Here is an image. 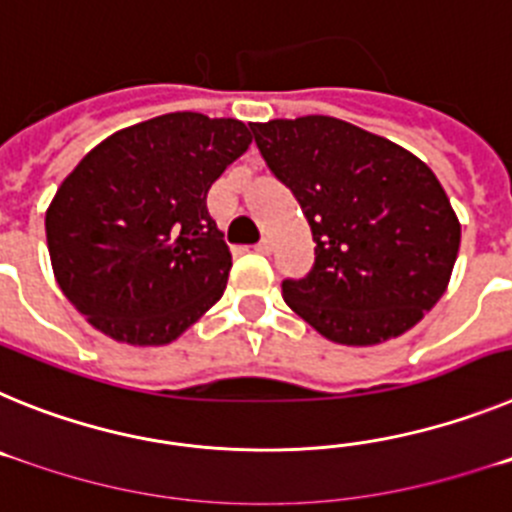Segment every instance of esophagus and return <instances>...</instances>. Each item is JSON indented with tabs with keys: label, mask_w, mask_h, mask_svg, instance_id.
<instances>
[{
	"label": "esophagus",
	"mask_w": 512,
	"mask_h": 512,
	"mask_svg": "<svg viewBox=\"0 0 512 512\" xmlns=\"http://www.w3.org/2000/svg\"><path fill=\"white\" fill-rule=\"evenodd\" d=\"M253 251H256V253H271V241H269V238H264V241H261L259 246L253 248Z\"/></svg>",
	"instance_id": "esophagus-1"
}]
</instances>
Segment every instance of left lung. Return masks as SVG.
I'll return each mask as SVG.
<instances>
[{
	"instance_id": "left-lung-1",
	"label": "left lung",
	"mask_w": 512,
	"mask_h": 512,
	"mask_svg": "<svg viewBox=\"0 0 512 512\" xmlns=\"http://www.w3.org/2000/svg\"><path fill=\"white\" fill-rule=\"evenodd\" d=\"M307 217L315 266L282 297L320 336L374 346L418 325L449 287L461 225L428 166L338 117L251 122Z\"/></svg>"
}]
</instances>
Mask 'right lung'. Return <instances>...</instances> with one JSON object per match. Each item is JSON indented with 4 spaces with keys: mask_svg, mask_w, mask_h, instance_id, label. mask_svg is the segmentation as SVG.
<instances>
[{
    "mask_svg": "<svg viewBox=\"0 0 512 512\" xmlns=\"http://www.w3.org/2000/svg\"><path fill=\"white\" fill-rule=\"evenodd\" d=\"M248 146L241 120L169 112L104 138L63 179L45 210L53 277L99 333L164 346L223 297L233 256L207 192Z\"/></svg>",
    "mask_w": 512,
    "mask_h": 512,
    "instance_id": "add662e5",
    "label": "right lung"
}]
</instances>
